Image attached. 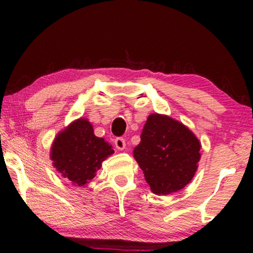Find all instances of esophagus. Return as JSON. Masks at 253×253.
Returning <instances> with one entry per match:
<instances>
[{"instance_id":"obj_1","label":"esophagus","mask_w":253,"mask_h":253,"mask_svg":"<svg viewBox=\"0 0 253 253\" xmlns=\"http://www.w3.org/2000/svg\"><path fill=\"white\" fill-rule=\"evenodd\" d=\"M115 146H116L117 150L123 151L124 148H126V140H124L123 138H121V137L116 138V139H115Z\"/></svg>"}]
</instances>
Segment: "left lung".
<instances>
[{
  "label": "left lung",
  "instance_id": "obj_1",
  "mask_svg": "<svg viewBox=\"0 0 253 253\" xmlns=\"http://www.w3.org/2000/svg\"><path fill=\"white\" fill-rule=\"evenodd\" d=\"M202 144L182 122L161 114L147 117L133 158L155 195H170L191 182L200 160Z\"/></svg>",
  "mask_w": 253,
  "mask_h": 253
}]
</instances>
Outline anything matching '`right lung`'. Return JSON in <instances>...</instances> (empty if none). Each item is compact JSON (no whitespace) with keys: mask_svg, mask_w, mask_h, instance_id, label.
I'll use <instances>...</instances> for the list:
<instances>
[{"mask_svg":"<svg viewBox=\"0 0 253 253\" xmlns=\"http://www.w3.org/2000/svg\"><path fill=\"white\" fill-rule=\"evenodd\" d=\"M113 153L112 145L96 137L89 121L81 117L57 133L51 144L50 159L62 177L76 186H84Z\"/></svg>","mask_w":253,"mask_h":253,"instance_id":"right-lung-1","label":"right lung"}]
</instances>
